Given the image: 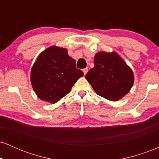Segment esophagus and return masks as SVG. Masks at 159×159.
I'll use <instances>...</instances> for the list:
<instances>
[{"instance_id":"1","label":"esophagus","mask_w":159,"mask_h":159,"mask_svg":"<svg viewBox=\"0 0 159 159\" xmlns=\"http://www.w3.org/2000/svg\"><path fill=\"white\" fill-rule=\"evenodd\" d=\"M87 71H88V68H87V67H86L85 69H83V72H84V75L87 74Z\"/></svg>"}]
</instances>
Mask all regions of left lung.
Segmentation results:
<instances>
[{"instance_id": "obj_1", "label": "left lung", "mask_w": 159, "mask_h": 159, "mask_svg": "<svg viewBox=\"0 0 159 159\" xmlns=\"http://www.w3.org/2000/svg\"><path fill=\"white\" fill-rule=\"evenodd\" d=\"M85 78L96 93L111 101L123 97L134 84L132 70L116 52H98Z\"/></svg>"}]
</instances>
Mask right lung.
I'll return each mask as SVG.
<instances>
[{"label": "right lung", "mask_w": 159, "mask_h": 159, "mask_svg": "<svg viewBox=\"0 0 159 159\" xmlns=\"http://www.w3.org/2000/svg\"><path fill=\"white\" fill-rule=\"evenodd\" d=\"M83 75L66 49L52 46L38 57L31 69L30 81L38 97L54 104L68 94Z\"/></svg>", "instance_id": "1"}]
</instances>
